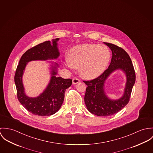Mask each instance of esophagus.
I'll list each match as a JSON object with an SVG mask.
<instances>
[{
  "label": "esophagus",
  "instance_id": "34e87169",
  "mask_svg": "<svg viewBox=\"0 0 153 153\" xmlns=\"http://www.w3.org/2000/svg\"><path fill=\"white\" fill-rule=\"evenodd\" d=\"M80 82V80L77 79V78H73V80H72V83H73V85H76L78 83Z\"/></svg>",
  "mask_w": 153,
  "mask_h": 153
}]
</instances>
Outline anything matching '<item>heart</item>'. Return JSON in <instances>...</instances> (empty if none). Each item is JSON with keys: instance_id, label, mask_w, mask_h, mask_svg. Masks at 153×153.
<instances>
[{"instance_id": "obj_1", "label": "heart", "mask_w": 153, "mask_h": 153, "mask_svg": "<svg viewBox=\"0 0 153 153\" xmlns=\"http://www.w3.org/2000/svg\"><path fill=\"white\" fill-rule=\"evenodd\" d=\"M110 56V51L105 46L83 43L71 48L65 64L69 68H79L83 77L91 79L102 74L109 63Z\"/></svg>"}]
</instances>
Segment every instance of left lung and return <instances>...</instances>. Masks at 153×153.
Returning a JSON list of instances; mask_svg holds the SVG:
<instances>
[{"instance_id":"left-lung-1","label":"left lung","mask_w":153,"mask_h":153,"mask_svg":"<svg viewBox=\"0 0 153 153\" xmlns=\"http://www.w3.org/2000/svg\"><path fill=\"white\" fill-rule=\"evenodd\" d=\"M112 51V58L108 68L99 77L90 81H84L87 85L85 102L87 110L98 116H110L116 114L129 102L131 91L136 82V74L131 60L128 53L119 46L104 43ZM120 69L126 77L123 96L117 100L108 98L105 91L107 78L113 72Z\"/></svg>"}]
</instances>
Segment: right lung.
<instances>
[{
    "instance_id": "add662e5",
    "label": "right lung",
    "mask_w": 153,
    "mask_h": 153,
    "mask_svg": "<svg viewBox=\"0 0 153 153\" xmlns=\"http://www.w3.org/2000/svg\"><path fill=\"white\" fill-rule=\"evenodd\" d=\"M59 40V38H57L53 39L51 42H45L27 51L22 55L16 68L15 83L17 99L28 111L34 115L49 116L58 111L64 101L65 91L72 83L70 79L57 77L59 65L49 61L51 77L46 88L35 97H29L25 93L22 78L26 65L31 61L57 59L60 56L57 44Z\"/></svg>"
}]
</instances>
